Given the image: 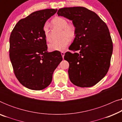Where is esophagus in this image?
<instances>
[{
    "mask_svg": "<svg viewBox=\"0 0 122 122\" xmlns=\"http://www.w3.org/2000/svg\"><path fill=\"white\" fill-rule=\"evenodd\" d=\"M61 56H62L63 58H64V52H63V51H61Z\"/></svg>",
    "mask_w": 122,
    "mask_h": 122,
    "instance_id": "obj_1",
    "label": "esophagus"
}]
</instances>
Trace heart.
<instances>
[{
	"mask_svg": "<svg viewBox=\"0 0 122 122\" xmlns=\"http://www.w3.org/2000/svg\"><path fill=\"white\" fill-rule=\"evenodd\" d=\"M55 26L63 29L60 41H54L49 45L48 47L51 51H63L69 45L70 40L74 39L76 36V28L72 24H68L67 20L62 17H56L52 20ZM43 34L46 41H51V40L49 29V24L46 23L43 28Z\"/></svg>",
	"mask_w": 122,
	"mask_h": 122,
	"instance_id": "heart-1",
	"label": "heart"
}]
</instances>
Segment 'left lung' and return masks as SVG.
Returning <instances> with one entry per match:
<instances>
[{
  "instance_id": "8db88e82",
  "label": "left lung",
  "mask_w": 122,
  "mask_h": 122,
  "mask_svg": "<svg viewBox=\"0 0 122 122\" xmlns=\"http://www.w3.org/2000/svg\"><path fill=\"white\" fill-rule=\"evenodd\" d=\"M57 14L72 20L76 30L69 48L74 53L67 51L64 57L69 64L70 81L80 87L94 86L111 64L113 43L107 25L96 13L81 6L61 8Z\"/></svg>"
}]
</instances>
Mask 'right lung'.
<instances>
[{"label":"right lung","mask_w":122,"mask_h":122,"mask_svg":"<svg viewBox=\"0 0 122 122\" xmlns=\"http://www.w3.org/2000/svg\"><path fill=\"white\" fill-rule=\"evenodd\" d=\"M57 11H34L16 23L10 36L9 56L15 76L23 86L40 91L51 82L53 74L63 60L59 51L48 52L43 28Z\"/></svg>","instance_id":"add662e5"}]
</instances>
